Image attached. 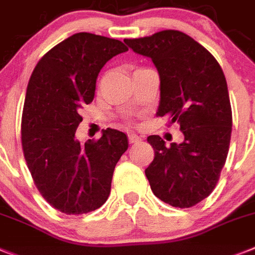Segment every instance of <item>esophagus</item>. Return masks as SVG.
I'll use <instances>...</instances> for the list:
<instances>
[{"instance_id":"34e87169","label":"esophagus","mask_w":255,"mask_h":255,"mask_svg":"<svg viewBox=\"0 0 255 255\" xmlns=\"http://www.w3.org/2000/svg\"><path fill=\"white\" fill-rule=\"evenodd\" d=\"M129 142L130 143H138L140 142V136H138L136 134H129Z\"/></svg>"}]
</instances>
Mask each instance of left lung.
<instances>
[{"mask_svg": "<svg viewBox=\"0 0 255 255\" xmlns=\"http://www.w3.org/2000/svg\"><path fill=\"white\" fill-rule=\"evenodd\" d=\"M124 41L152 59L160 76L156 115L179 124L184 135L169 147L158 135L147 138L154 158L145 177L161 201L191 208L213 192L227 158L232 111L225 73L205 47L179 30Z\"/></svg>", "mask_w": 255, "mask_h": 255, "instance_id": "left-lung-1", "label": "left lung"}]
</instances>
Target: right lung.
<instances>
[{"label": "right lung", "mask_w": 255, "mask_h": 255, "mask_svg": "<svg viewBox=\"0 0 255 255\" xmlns=\"http://www.w3.org/2000/svg\"><path fill=\"white\" fill-rule=\"evenodd\" d=\"M125 51L121 41L80 32L47 51L28 82L21 116L24 157L43 199L64 214L103 205L115 166L129 147L125 132L115 129L85 144L75 136L80 110L94 99L99 72Z\"/></svg>", "instance_id": "obj_1"}]
</instances>
